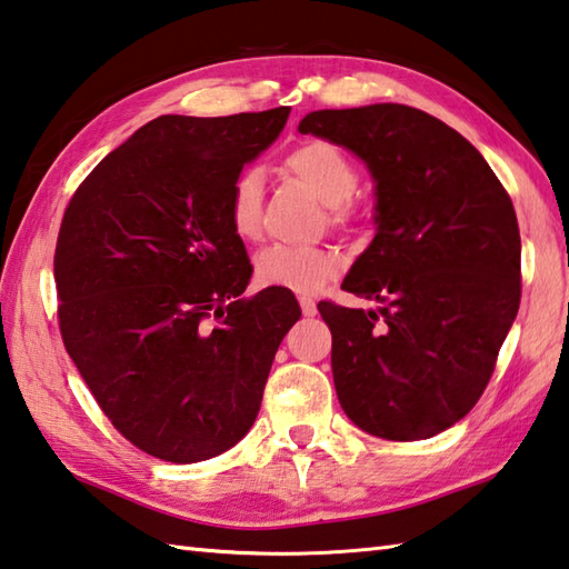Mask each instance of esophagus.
Returning <instances> with one entry per match:
<instances>
[{"label":"esophagus","mask_w":569,"mask_h":569,"mask_svg":"<svg viewBox=\"0 0 569 569\" xmlns=\"http://www.w3.org/2000/svg\"><path fill=\"white\" fill-rule=\"evenodd\" d=\"M299 307H302L305 317H315L317 315V302L312 297H299Z\"/></svg>","instance_id":"esophagus-1"}]
</instances>
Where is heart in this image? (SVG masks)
<instances>
[{"label":"heart","instance_id":"heart-1","mask_svg":"<svg viewBox=\"0 0 569 569\" xmlns=\"http://www.w3.org/2000/svg\"><path fill=\"white\" fill-rule=\"evenodd\" d=\"M284 170L315 198L325 202V220L331 230H347L353 222L351 198L359 190V170L339 146L307 141L287 153ZM228 222L240 240H260L264 228V186L254 168L234 176L228 190ZM345 257L329 244L289 248L270 244L254 257V277L264 287H280L297 295H315L335 280Z\"/></svg>","mask_w":569,"mask_h":569}]
</instances>
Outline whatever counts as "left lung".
<instances>
[{
  "mask_svg": "<svg viewBox=\"0 0 569 569\" xmlns=\"http://www.w3.org/2000/svg\"><path fill=\"white\" fill-rule=\"evenodd\" d=\"M377 180V234L341 289L379 309L319 302L331 371L361 431L421 441L483 396L520 307V230L508 190L451 126L403 103L299 121Z\"/></svg>",
  "mask_w": 569,
  "mask_h": 569,
  "instance_id": "1",
  "label": "left lung"
}]
</instances>
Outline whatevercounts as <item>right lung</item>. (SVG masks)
Listing matches in <instances>:
<instances>
[{
    "label": "right lung",
    "mask_w": 569,
    "mask_h": 569,
    "mask_svg": "<svg viewBox=\"0 0 569 569\" xmlns=\"http://www.w3.org/2000/svg\"><path fill=\"white\" fill-rule=\"evenodd\" d=\"M289 109L160 116L96 166L59 228L63 347L106 418L143 453L198 463L250 431L295 297H242L252 264L228 190Z\"/></svg>",
    "instance_id": "add662e5"
}]
</instances>
